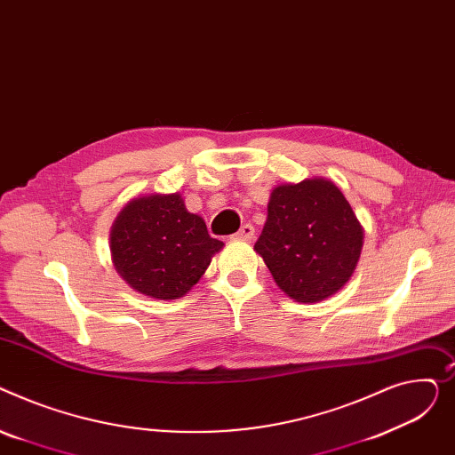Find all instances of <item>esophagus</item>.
<instances>
[{
    "instance_id": "1",
    "label": "esophagus",
    "mask_w": 455,
    "mask_h": 455,
    "mask_svg": "<svg viewBox=\"0 0 455 455\" xmlns=\"http://www.w3.org/2000/svg\"><path fill=\"white\" fill-rule=\"evenodd\" d=\"M253 236H255V228L251 224H244L235 233V238H238V240H251Z\"/></svg>"
}]
</instances>
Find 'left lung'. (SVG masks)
Segmentation results:
<instances>
[{
	"mask_svg": "<svg viewBox=\"0 0 455 455\" xmlns=\"http://www.w3.org/2000/svg\"><path fill=\"white\" fill-rule=\"evenodd\" d=\"M363 229L332 181L279 185L255 243L277 286L299 303L322 301L353 275Z\"/></svg>",
	"mask_w": 455,
	"mask_h": 455,
	"instance_id": "8db88e82",
	"label": "left lung"
}]
</instances>
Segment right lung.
<instances>
[{
  "instance_id": "1",
  "label": "right lung",
  "mask_w": 455,
  "mask_h": 455,
  "mask_svg": "<svg viewBox=\"0 0 455 455\" xmlns=\"http://www.w3.org/2000/svg\"><path fill=\"white\" fill-rule=\"evenodd\" d=\"M110 244L121 277L156 299L181 298L224 246L209 236L198 215L185 209L180 195L132 200L119 212Z\"/></svg>"
}]
</instances>
